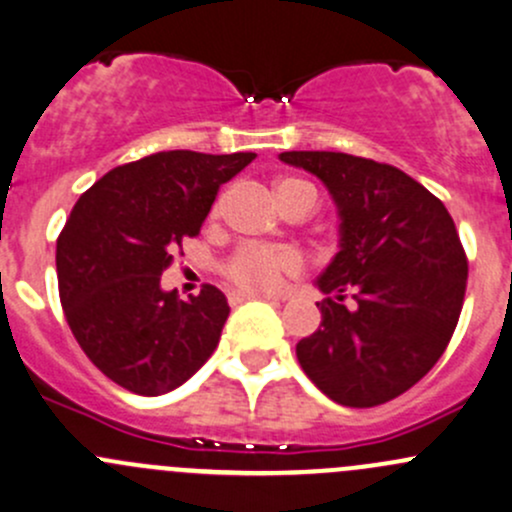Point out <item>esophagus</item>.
Wrapping results in <instances>:
<instances>
[{
    "instance_id": "1",
    "label": "esophagus",
    "mask_w": 512,
    "mask_h": 512,
    "mask_svg": "<svg viewBox=\"0 0 512 512\" xmlns=\"http://www.w3.org/2000/svg\"><path fill=\"white\" fill-rule=\"evenodd\" d=\"M247 299H272V301H277V297H270V294H250V292H228V301H230V306H238V304H242V301H247Z\"/></svg>"
}]
</instances>
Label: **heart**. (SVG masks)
Listing matches in <instances>:
<instances>
[{"label":"heart","mask_w":512,"mask_h":512,"mask_svg":"<svg viewBox=\"0 0 512 512\" xmlns=\"http://www.w3.org/2000/svg\"><path fill=\"white\" fill-rule=\"evenodd\" d=\"M274 196L282 211H289L294 206H306L314 211L316 201V188L301 179H279L274 181ZM220 198L213 203L211 215L220 213ZM304 267V257L299 255L294 247L287 245H242L233 255L225 260L223 274L228 282L235 287L245 289V292L267 294L277 292L287 277L301 272Z\"/></svg>","instance_id":"1"}]
</instances>
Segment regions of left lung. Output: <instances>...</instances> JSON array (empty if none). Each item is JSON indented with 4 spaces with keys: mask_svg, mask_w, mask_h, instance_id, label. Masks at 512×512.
I'll list each match as a JSON object with an SVG mask.
<instances>
[{
    "mask_svg": "<svg viewBox=\"0 0 512 512\" xmlns=\"http://www.w3.org/2000/svg\"><path fill=\"white\" fill-rule=\"evenodd\" d=\"M279 159L319 176L341 213L321 324L297 343L301 370L338 405H385L434 368L459 324L469 260L454 220L397 166L341 152Z\"/></svg>",
    "mask_w": 512,
    "mask_h": 512,
    "instance_id": "obj_1",
    "label": "left lung"
}]
</instances>
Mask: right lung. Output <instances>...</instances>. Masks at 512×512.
<instances>
[{
  "label": "right lung",
  "mask_w": 512,
  "mask_h": 512,
  "mask_svg": "<svg viewBox=\"0 0 512 512\" xmlns=\"http://www.w3.org/2000/svg\"><path fill=\"white\" fill-rule=\"evenodd\" d=\"M252 152L149 154L115 166L73 206L56 242L58 294L75 341L112 383L154 397L184 385L215 351L228 299L213 284L181 301L161 272L196 238L218 188Z\"/></svg>",
  "instance_id": "add662e5"
}]
</instances>
